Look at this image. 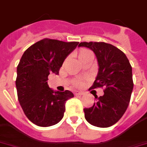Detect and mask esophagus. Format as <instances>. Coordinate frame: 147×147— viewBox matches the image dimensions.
<instances>
[{
  "label": "esophagus",
  "mask_w": 147,
  "mask_h": 147,
  "mask_svg": "<svg viewBox=\"0 0 147 147\" xmlns=\"http://www.w3.org/2000/svg\"><path fill=\"white\" fill-rule=\"evenodd\" d=\"M84 93L82 92H79V91H75L74 92V94L76 96H77V95H82Z\"/></svg>",
  "instance_id": "obj_1"
}]
</instances>
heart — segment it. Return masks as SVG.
Listing matches in <instances>:
<instances>
[{
  "instance_id": "obj_1",
  "label": "heart",
  "mask_w": 147,
  "mask_h": 147,
  "mask_svg": "<svg viewBox=\"0 0 147 147\" xmlns=\"http://www.w3.org/2000/svg\"><path fill=\"white\" fill-rule=\"evenodd\" d=\"M92 55V53H91L90 51L88 50H83L82 51L80 54V59L82 58V57L86 56V55ZM74 86L76 87H82V82L80 80H76L74 81Z\"/></svg>"
}]
</instances>
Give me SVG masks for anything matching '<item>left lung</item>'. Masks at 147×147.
Instances as JSON below:
<instances>
[{"instance_id": "left-lung-1", "label": "left lung", "mask_w": 147, "mask_h": 147, "mask_svg": "<svg viewBox=\"0 0 147 147\" xmlns=\"http://www.w3.org/2000/svg\"><path fill=\"white\" fill-rule=\"evenodd\" d=\"M78 47L92 50L98 60V73L91 88H103L104 95H94L96 102L85 108V118L91 125L107 128L116 124L128 108L134 83L132 67L125 53L104 42H82Z\"/></svg>"}]
</instances>
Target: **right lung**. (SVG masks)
Returning <instances> with one entry per match:
<instances>
[{"mask_svg":"<svg viewBox=\"0 0 147 147\" xmlns=\"http://www.w3.org/2000/svg\"><path fill=\"white\" fill-rule=\"evenodd\" d=\"M78 43L45 38L22 55L17 66V95L25 116L34 124L49 127L63 118L65 103L74 94L53 91L47 83L48 76L59 74L65 59Z\"/></svg>","mask_w":147,"mask_h":147,"instance_id":"1","label":"right lung"}]
</instances>
